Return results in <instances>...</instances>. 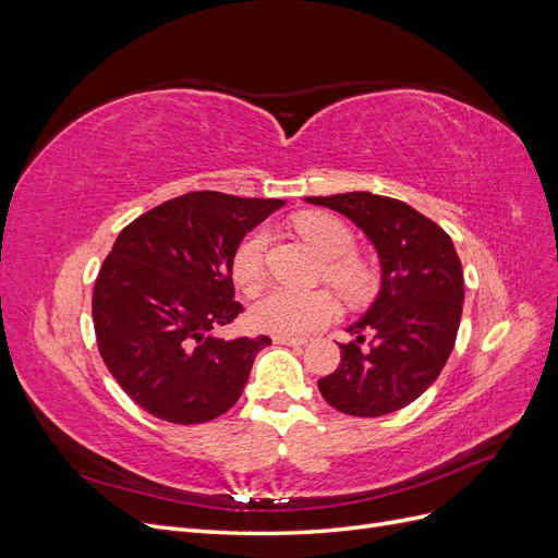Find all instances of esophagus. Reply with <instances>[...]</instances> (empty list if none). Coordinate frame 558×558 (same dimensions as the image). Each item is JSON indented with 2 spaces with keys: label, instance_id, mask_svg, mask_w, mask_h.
<instances>
[{
  "label": "esophagus",
  "instance_id": "1",
  "mask_svg": "<svg viewBox=\"0 0 558 558\" xmlns=\"http://www.w3.org/2000/svg\"><path fill=\"white\" fill-rule=\"evenodd\" d=\"M275 344H286V347H305L307 340L305 337H286V335H277Z\"/></svg>",
  "mask_w": 558,
  "mask_h": 558
}]
</instances>
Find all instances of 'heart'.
<instances>
[{
	"mask_svg": "<svg viewBox=\"0 0 558 558\" xmlns=\"http://www.w3.org/2000/svg\"><path fill=\"white\" fill-rule=\"evenodd\" d=\"M295 230L316 253L324 256V277L347 300L359 302L369 295L375 286L373 269L361 258L349 256L353 248L351 230L330 214L307 211L295 218ZM267 232L263 228L251 230L238 244L230 260L232 281L238 289L251 293L258 289L265 275ZM337 314V300L330 291H291L283 286L265 291L251 305V324L263 332L302 337L324 328Z\"/></svg>",
	"mask_w": 558,
	"mask_h": 558,
	"instance_id": "heart-1",
	"label": "heart"
}]
</instances>
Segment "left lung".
Masks as SVG:
<instances>
[{"instance_id":"8db88e82","label":"left lung","mask_w":558,"mask_h":558,"mask_svg":"<svg viewBox=\"0 0 558 558\" xmlns=\"http://www.w3.org/2000/svg\"><path fill=\"white\" fill-rule=\"evenodd\" d=\"M344 214L375 244L381 291L367 314L349 326L342 361L318 379L337 412L384 416L408 408L440 377L459 332L463 269L449 234L400 199L373 193L307 197Z\"/></svg>"}]
</instances>
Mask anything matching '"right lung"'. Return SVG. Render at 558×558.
<instances>
[{
	"mask_svg": "<svg viewBox=\"0 0 558 558\" xmlns=\"http://www.w3.org/2000/svg\"><path fill=\"white\" fill-rule=\"evenodd\" d=\"M283 199L197 191L128 223L93 289L97 349L142 410L179 426L205 424L240 400L267 335H214L244 307L230 260L244 234Z\"/></svg>",
	"mask_w": 558,
	"mask_h": 558,
	"instance_id": "obj_1",
	"label": "right lung"
}]
</instances>
